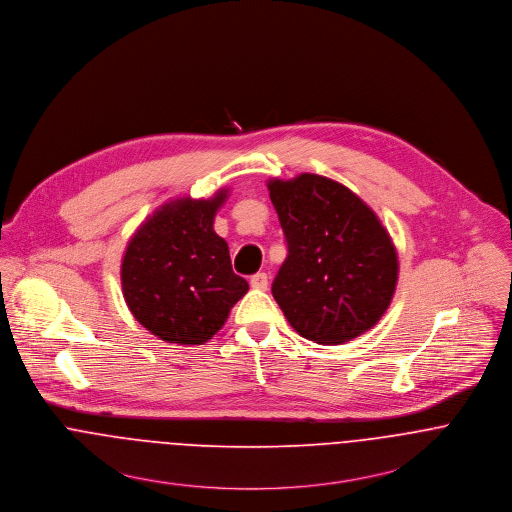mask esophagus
I'll list each match as a JSON object with an SVG mask.
<instances>
[{"mask_svg":"<svg viewBox=\"0 0 512 512\" xmlns=\"http://www.w3.org/2000/svg\"><path fill=\"white\" fill-rule=\"evenodd\" d=\"M251 286L253 288H257V290H267V286H269V277H267V273H257V275H253L251 277Z\"/></svg>","mask_w":512,"mask_h":512,"instance_id":"34e87169","label":"esophagus"}]
</instances>
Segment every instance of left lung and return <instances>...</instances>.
Wrapping results in <instances>:
<instances>
[{
	"mask_svg": "<svg viewBox=\"0 0 512 512\" xmlns=\"http://www.w3.org/2000/svg\"><path fill=\"white\" fill-rule=\"evenodd\" d=\"M267 188L288 247L271 288L288 324L324 345L371 330L398 281L397 249L377 214L320 174L273 178Z\"/></svg>",
	"mask_w": 512,
	"mask_h": 512,
	"instance_id": "8db88e82",
	"label": "left lung"
}]
</instances>
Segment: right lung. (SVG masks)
Listing matches in <instances>:
<instances>
[{"mask_svg": "<svg viewBox=\"0 0 512 512\" xmlns=\"http://www.w3.org/2000/svg\"><path fill=\"white\" fill-rule=\"evenodd\" d=\"M222 188L210 200L161 206L129 239L121 261L123 298L135 320L167 343L200 345L226 324L249 290L233 273L228 243L214 231Z\"/></svg>", "mask_w": 512, "mask_h": 512, "instance_id": "right-lung-1", "label": "right lung"}]
</instances>
